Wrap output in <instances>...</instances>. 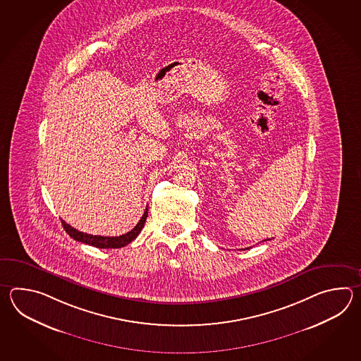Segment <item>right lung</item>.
<instances>
[{
	"label": "right lung",
	"mask_w": 361,
	"mask_h": 361,
	"mask_svg": "<svg viewBox=\"0 0 361 361\" xmlns=\"http://www.w3.org/2000/svg\"><path fill=\"white\" fill-rule=\"evenodd\" d=\"M147 215H148V207H146L145 214L142 215L138 224L133 230L129 231L125 235L115 236V238L89 235V233L80 232L76 228H73L72 226H69L68 223L64 222L63 219H61V226H63V228L66 230L69 236L73 238V240H76V241L84 243V244H87V245L95 246V247H99V249H117V247H123V246L130 244L134 238H137V236L140 233V231L143 228L145 223H146Z\"/></svg>",
	"instance_id": "add662e5"
}]
</instances>
